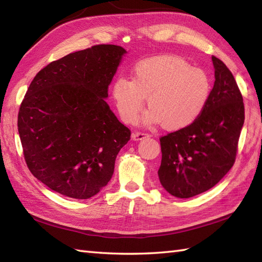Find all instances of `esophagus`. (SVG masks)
Instances as JSON below:
<instances>
[{
  "label": "esophagus",
  "mask_w": 262,
  "mask_h": 262,
  "mask_svg": "<svg viewBox=\"0 0 262 262\" xmlns=\"http://www.w3.org/2000/svg\"><path fill=\"white\" fill-rule=\"evenodd\" d=\"M132 137H133V140H134V141H142V140H144V138L149 137V135L145 134V133L137 132V133H134V134L132 135Z\"/></svg>",
  "instance_id": "34e87169"
}]
</instances>
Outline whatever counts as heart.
Returning <instances> with one entry per match:
<instances>
[{"mask_svg": "<svg viewBox=\"0 0 262 262\" xmlns=\"http://www.w3.org/2000/svg\"><path fill=\"white\" fill-rule=\"evenodd\" d=\"M210 80L202 69L177 56H155L140 60L132 71V81L118 77L111 86L121 119L134 124L145 104L148 125L163 124L178 130L192 125L203 114L210 97Z\"/></svg>", "mask_w": 262, "mask_h": 262, "instance_id": "obj_1", "label": "heart"}]
</instances>
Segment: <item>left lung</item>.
<instances>
[{"label":"left lung","instance_id":"1","mask_svg":"<svg viewBox=\"0 0 262 262\" xmlns=\"http://www.w3.org/2000/svg\"><path fill=\"white\" fill-rule=\"evenodd\" d=\"M215 82L208 103L192 125L160 138L161 185L172 196L190 198L209 190L234 164L244 124V104L234 76L211 57Z\"/></svg>","mask_w":262,"mask_h":262}]
</instances>
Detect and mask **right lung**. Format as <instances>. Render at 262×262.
I'll use <instances>...</instances> for the list:
<instances>
[{"mask_svg":"<svg viewBox=\"0 0 262 262\" xmlns=\"http://www.w3.org/2000/svg\"><path fill=\"white\" fill-rule=\"evenodd\" d=\"M127 52L97 45L66 55L38 72L18 115L31 173L66 197L88 199L107 186L130 140L104 99Z\"/></svg>","mask_w":262,"mask_h":262,"instance_id":"1","label":"right lung"}]
</instances>
